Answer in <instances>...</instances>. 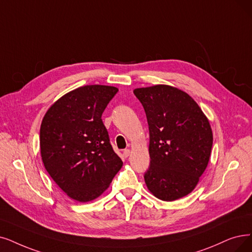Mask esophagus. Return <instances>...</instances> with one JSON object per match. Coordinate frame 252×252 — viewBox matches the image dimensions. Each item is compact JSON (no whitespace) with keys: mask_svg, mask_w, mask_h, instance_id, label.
Returning <instances> with one entry per match:
<instances>
[{"mask_svg":"<svg viewBox=\"0 0 252 252\" xmlns=\"http://www.w3.org/2000/svg\"><path fill=\"white\" fill-rule=\"evenodd\" d=\"M123 155H124V157H125V158L129 157V155H130V150H129V149H126V150H124Z\"/></svg>","mask_w":252,"mask_h":252,"instance_id":"1","label":"esophagus"}]
</instances>
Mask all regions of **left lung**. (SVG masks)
<instances>
[{
	"instance_id": "8db88e82",
	"label": "left lung",
	"mask_w": 252,
	"mask_h": 252,
	"mask_svg": "<svg viewBox=\"0 0 252 252\" xmlns=\"http://www.w3.org/2000/svg\"><path fill=\"white\" fill-rule=\"evenodd\" d=\"M133 93L149 124L148 190L165 202L188 195L210 160L213 133L208 118L192 97L176 87L155 85Z\"/></svg>"
}]
</instances>
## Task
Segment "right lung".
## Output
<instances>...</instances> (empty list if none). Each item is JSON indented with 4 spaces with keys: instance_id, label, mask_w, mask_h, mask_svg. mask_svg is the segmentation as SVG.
Segmentation results:
<instances>
[{
    "instance_id": "1",
    "label": "right lung",
    "mask_w": 252,
    "mask_h": 252,
    "mask_svg": "<svg viewBox=\"0 0 252 252\" xmlns=\"http://www.w3.org/2000/svg\"><path fill=\"white\" fill-rule=\"evenodd\" d=\"M118 88L89 85L54 102L40 126V153L48 175L79 203L99 197L123 165L101 116Z\"/></svg>"
}]
</instances>
